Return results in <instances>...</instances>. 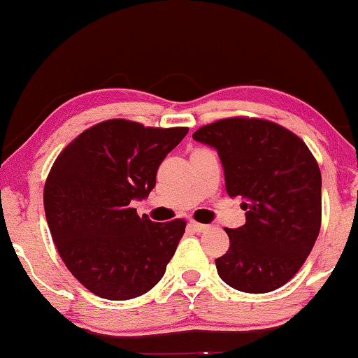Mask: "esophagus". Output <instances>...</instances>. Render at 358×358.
Masks as SVG:
<instances>
[{
  "label": "esophagus",
  "instance_id": "1",
  "mask_svg": "<svg viewBox=\"0 0 358 358\" xmlns=\"http://www.w3.org/2000/svg\"><path fill=\"white\" fill-rule=\"evenodd\" d=\"M190 227H192L195 232H205V231H207V229H208V225L200 224V222L192 220V222H190Z\"/></svg>",
  "mask_w": 358,
  "mask_h": 358
}]
</instances>
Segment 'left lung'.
Instances as JSON below:
<instances>
[{
    "label": "left lung",
    "mask_w": 358,
    "mask_h": 358,
    "mask_svg": "<svg viewBox=\"0 0 358 358\" xmlns=\"http://www.w3.org/2000/svg\"><path fill=\"white\" fill-rule=\"evenodd\" d=\"M195 141L215 148L225 190L241 196L245 224L225 229L231 248L215 259L222 281L244 293L286 285L310 256L322 225V173L301 138L257 117L202 126Z\"/></svg>",
    "instance_id": "8db88e82"
}]
</instances>
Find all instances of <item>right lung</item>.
<instances>
[{
	"mask_svg": "<svg viewBox=\"0 0 358 358\" xmlns=\"http://www.w3.org/2000/svg\"><path fill=\"white\" fill-rule=\"evenodd\" d=\"M188 127H145L109 119L80 133L57 156L43 188L52 239L62 261L97 296L122 301L158 285L187 222L139 217L156 171Z\"/></svg>",
	"mask_w": 358,
	"mask_h": 358,
	"instance_id": "right-lung-1",
	"label": "right lung"
}]
</instances>
